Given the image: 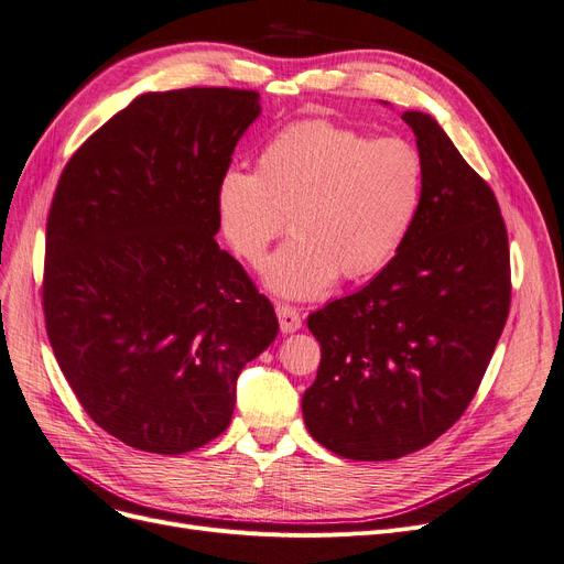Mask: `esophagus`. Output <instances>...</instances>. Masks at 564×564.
<instances>
[{"label":"esophagus","instance_id":"34e87169","mask_svg":"<svg viewBox=\"0 0 564 564\" xmlns=\"http://www.w3.org/2000/svg\"><path fill=\"white\" fill-rule=\"evenodd\" d=\"M275 312H278V319H280L282 333H296V330L303 326V319H301V314H299L296 307H291V305H278Z\"/></svg>","mask_w":564,"mask_h":564}]
</instances>
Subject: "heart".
<instances>
[{
	"instance_id": "b5f03b06",
	"label": "heart",
	"mask_w": 564,
	"mask_h": 564,
	"mask_svg": "<svg viewBox=\"0 0 564 564\" xmlns=\"http://www.w3.org/2000/svg\"><path fill=\"white\" fill-rule=\"evenodd\" d=\"M423 177L408 141L296 122L261 148L254 173L221 175L219 231L242 263L259 268L286 221L291 242L265 263L263 284L282 299H317L337 275L368 278L393 259L421 210Z\"/></svg>"
}]
</instances>
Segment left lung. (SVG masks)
Masks as SVG:
<instances>
[{
  "label": "left lung",
  "mask_w": 564,
  "mask_h": 564,
  "mask_svg": "<svg viewBox=\"0 0 564 564\" xmlns=\"http://www.w3.org/2000/svg\"><path fill=\"white\" fill-rule=\"evenodd\" d=\"M423 200L395 257L356 294L307 317L322 345L303 393L310 435L349 460L435 442L475 398L509 314V240L495 194L440 122L404 110Z\"/></svg>",
  "instance_id": "obj_1"
}]
</instances>
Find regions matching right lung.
Segmentation results:
<instances>
[{"instance_id": "right-lung-1", "label": "right lung", "mask_w": 564, "mask_h": 564, "mask_svg": "<svg viewBox=\"0 0 564 564\" xmlns=\"http://www.w3.org/2000/svg\"><path fill=\"white\" fill-rule=\"evenodd\" d=\"M259 116L252 89L141 95L57 183L51 347L89 419L141 452L185 454L227 431L240 370L278 335L273 305L215 240L217 185Z\"/></svg>"}]
</instances>
